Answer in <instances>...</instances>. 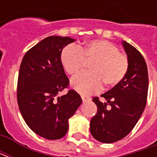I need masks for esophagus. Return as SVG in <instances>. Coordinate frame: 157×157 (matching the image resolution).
Returning a JSON list of instances; mask_svg holds the SVG:
<instances>
[{
    "label": "esophagus",
    "instance_id": "34e87169",
    "mask_svg": "<svg viewBox=\"0 0 157 157\" xmlns=\"http://www.w3.org/2000/svg\"><path fill=\"white\" fill-rule=\"evenodd\" d=\"M82 99L83 102H86V101H89L90 100V98L88 97H86V96H84V95H82Z\"/></svg>",
    "mask_w": 157,
    "mask_h": 157
}]
</instances>
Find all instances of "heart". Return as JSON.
Segmentation results:
<instances>
[{
	"instance_id": "1",
	"label": "heart",
	"mask_w": 157,
	"mask_h": 157,
	"mask_svg": "<svg viewBox=\"0 0 157 157\" xmlns=\"http://www.w3.org/2000/svg\"><path fill=\"white\" fill-rule=\"evenodd\" d=\"M60 60L69 75H75L82 70L85 62H92L89 73L73 77L72 88L82 95H89L101 90L102 84L111 88L124 80L128 70V57L119 53L112 43L96 39L83 46H66L61 52Z\"/></svg>"
}]
</instances>
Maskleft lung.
I'll list each match as a JSON object with an SVG mask.
<instances>
[{
  "label": "left lung",
  "instance_id": "8db88e82",
  "mask_svg": "<svg viewBox=\"0 0 157 157\" xmlns=\"http://www.w3.org/2000/svg\"><path fill=\"white\" fill-rule=\"evenodd\" d=\"M128 56V70L118 85L101 97L92 98L98 112L90 122V130L94 138L102 143H113L128 135L142 115L148 93V71L144 57L136 48L122 42ZM110 105L108 109L106 105Z\"/></svg>",
  "mask_w": 157,
  "mask_h": 157
}]
</instances>
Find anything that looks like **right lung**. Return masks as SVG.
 <instances>
[{"label": "right lung", "instance_id": "add662e5", "mask_svg": "<svg viewBox=\"0 0 157 157\" xmlns=\"http://www.w3.org/2000/svg\"><path fill=\"white\" fill-rule=\"evenodd\" d=\"M74 41L69 37L49 36L30 48L20 65L17 92L20 112L33 131L48 140L65 136L69 118L82 102L74 90L55 98L68 87L60 55Z\"/></svg>", "mask_w": 157, "mask_h": 157}]
</instances>
